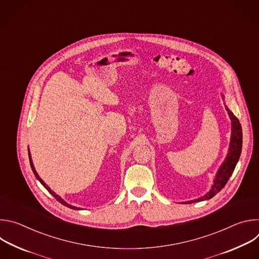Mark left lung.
<instances>
[{
    "mask_svg": "<svg viewBox=\"0 0 259 259\" xmlns=\"http://www.w3.org/2000/svg\"><path fill=\"white\" fill-rule=\"evenodd\" d=\"M221 96H223V98L225 99L224 94H221ZM226 109L228 110V114H229L231 122H232V133H231V140H230L228 155H227L225 161L223 162V164L220 165V167L218 168V170L216 172V175L213 179V184L211 186L210 191L198 199L182 202L184 204L201 202V201H205V200H209V199L213 198L218 192H220L225 188V186L227 184L228 180L230 179V177L232 176V174L236 168V165L240 159L241 152H242V142H243L242 127H241V124H240L239 120L237 119V117L233 114V112H231L227 105H226Z\"/></svg>",
    "mask_w": 259,
    "mask_h": 259,
    "instance_id": "8db88e82",
    "label": "left lung"
}]
</instances>
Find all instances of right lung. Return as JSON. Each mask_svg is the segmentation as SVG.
<instances>
[{
	"label": "right lung",
	"instance_id": "1",
	"mask_svg": "<svg viewBox=\"0 0 259 259\" xmlns=\"http://www.w3.org/2000/svg\"><path fill=\"white\" fill-rule=\"evenodd\" d=\"M28 158H29V164H30V167H31V170H32V172H33V174H34V176L36 177V179H38L41 183H42V186L59 202V203H61L62 205H64V206H66V207H68V208H70V209H75V210H81V208H79V207H75V206H71L70 204H67L60 196H58V195H56L48 186L47 184L43 181V179L39 176V174L36 173V171H35V169H34V166H33V163H32V161H31V156H30V153H29V147H28Z\"/></svg>",
	"mask_w": 259,
	"mask_h": 259
}]
</instances>
